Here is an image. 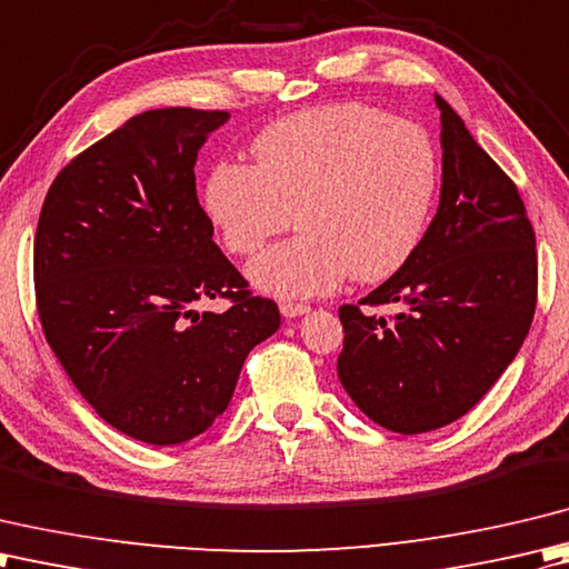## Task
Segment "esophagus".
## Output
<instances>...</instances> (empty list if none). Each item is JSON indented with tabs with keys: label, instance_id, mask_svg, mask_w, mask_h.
I'll return each mask as SVG.
<instances>
[{
	"label": "esophagus",
	"instance_id": "obj_1",
	"mask_svg": "<svg viewBox=\"0 0 569 569\" xmlns=\"http://www.w3.org/2000/svg\"><path fill=\"white\" fill-rule=\"evenodd\" d=\"M280 311H282V317L295 319V317L307 315L309 307L307 305H297V301H280Z\"/></svg>",
	"mask_w": 569,
	"mask_h": 569
}]
</instances>
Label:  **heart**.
<instances>
[{"label":"heart","instance_id":"heart-1","mask_svg":"<svg viewBox=\"0 0 569 569\" xmlns=\"http://www.w3.org/2000/svg\"><path fill=\"white\" fill-rule=\"evenodd\" d=\"M254 164L218 161L203 208L223 248L260 252L292 223L301 236L250 264V282L284 299L333 292L346 277L380 282L420 246L439 187L420 124L363 102L305 110L254 137Z\"/></svg>","mask_w":569,"mask_h":569}]
</instances>
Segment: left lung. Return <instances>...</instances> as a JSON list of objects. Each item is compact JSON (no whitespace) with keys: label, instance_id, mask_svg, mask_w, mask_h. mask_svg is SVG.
Wrapping results in <instances>:
<instances>
[{"label":"left lung","instance_id":"left-lung-1","mask_svg":"<svg viewBox=\"0 0 569 569\" xmlns=\"http://www.w3.org/2000/svg\"><path fill=\"white\" fill-rule=\"evenodd\" d=\"M442 196L410 260L343 305L339 380L363 415L432 432L477 405L513 361L536 315V233L511 177L442 98ZM399 315L382 318L378 306Z\"/></svg>","mask_w":569,"mask_h":569}]
</instances>
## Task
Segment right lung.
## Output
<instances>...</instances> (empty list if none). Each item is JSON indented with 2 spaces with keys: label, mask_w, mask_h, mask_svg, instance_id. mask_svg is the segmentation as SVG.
Masks as SVG:
<instances>
[{
  "label": "right lung",
  "mask_w": 569,
  "mask_h": 569,
  "mask_svg": "<svg viewBox=\"0 0 569 569\" xmlns=\"http://www.w3.org/2000/svg\"><path fill=\"white\" fill-rule=\"evenodd\" d=\"M226 110H147L53 179L33 238L46 341L114 430L171 447L206 432L240 368L280 329L213 242L193 164ZM228 298L223 316L192 307Z\"/></svg>",
  "instance_id": "right-lung-1"
}]
</instances>
